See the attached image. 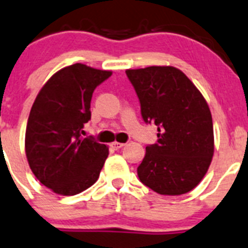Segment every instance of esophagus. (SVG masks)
I'll return each mask as SVG.
<instances>
[{"instance_id":"1","label":"esophagus","mask_w":248,"mask_h":248,"mask_svg":"<svg viewBox=\"0 0 248 248\" xmlns=\"http://www.w3.org/2000/svg\"><path fill=\"white\" fill-rule=\"evenodd\" d=\"M123 146H124V143H123V142H117V141H114V142L110 143V147H112L113 150H119V148H122Z\"/></svg>"}]
</instances>
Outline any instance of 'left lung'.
I'll list each match as a JSON object with an SVG mask.
<instances>
[{
    "instance_id": "8db88e82",
    "label": "left lung",
    "mask_w": 248,
    "mask_h": 248,
    "mask_svg": "<svg viewBox=\"0 0 248 248\" xmlns=\"http://www.w3.org/2000/svg\"><path fill=\"white\" fill-rule=\"evenodd\" d=\"M146 123L157 125V143L146 147L141 183L159 195L179 196L196 187L214 153L213 120L201 91L171 65L126 69Z\"/></svg>"
}]
</instances>
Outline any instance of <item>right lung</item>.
<instances>
[{
  "mask_svg": "<svg viewBox=\"0 0 248 248\" xmlns=\"http://www.w3.org/2000/svg\"><path fill=\"white\" fill-rule=\"evenodd\" d=\"M110 75V70L75 63L52 75L35 98L25 155L37 180L55 193L77 195L100 176L108 146L82 138V128L91 119L93 90Z\"/></svg>",
  "mask_w": 248,
  "mask_h": 248,
  "instance_id": "1",
  "label": "right lung"
}]
</instances>
